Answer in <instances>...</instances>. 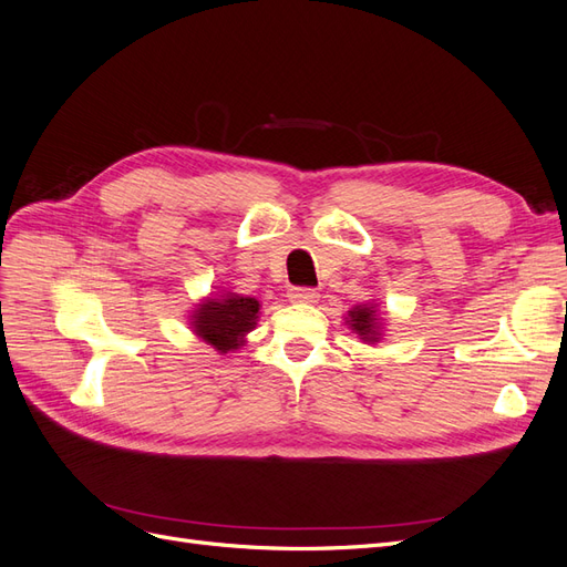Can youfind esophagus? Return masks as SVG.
<instances>
[{"label": "esophagus", "mask_w": 567, "mask_h": 567, "mask_svg": "<svg viewBox=\"0 0 567 567\" xmlns=\"http://www.w3.org/2000/svg\"><path fill=\"white\" fill-rule=\"evenodd\" d=\"M288 300L290 302H300V305H312L319 300V293L315 288H290L288 290Z\"/></svg>", "instance_id": "obj_1"}]
</instances>
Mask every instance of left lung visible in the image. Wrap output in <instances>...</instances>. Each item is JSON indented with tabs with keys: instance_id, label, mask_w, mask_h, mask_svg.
Returning a JSON list of instances; mask_svg holds the SVG:
<instances>
[{
	"instance_id": "8db88e82",
	"label": "left lung",
	"mask_w": 567,
	"mask_h": 567,
	"mask_svg": "<svg viewBox=\"0 0 567 567\" xmlns=\"http://www.w3.org/2000/svg\"><path fill=\"white\" fill-rule=\"evenodd\" d=\"M348 323H350V329L362 340L379 342L381 323H379V317H375L373 305H357L354 310L348 312Z\"/></svg>"
}]
</instances>
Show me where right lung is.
<instances>
[{"instance_id":"1","label":"right lung","mask_w":567,"mask_h":567,"mask_svg":"<svg viewBox=\"0 0 567 567\" xmlns=\"http://www.w3.org/2000/svg\"><path fill=\"white\" fill-rule=\"evenodd\" d=\"M260 302L238 293H227L219 298L203 300L194 315V333L213 346L217 352L238 350L246 342V333L255 329Z\"/></svg>"}]
</instances>
